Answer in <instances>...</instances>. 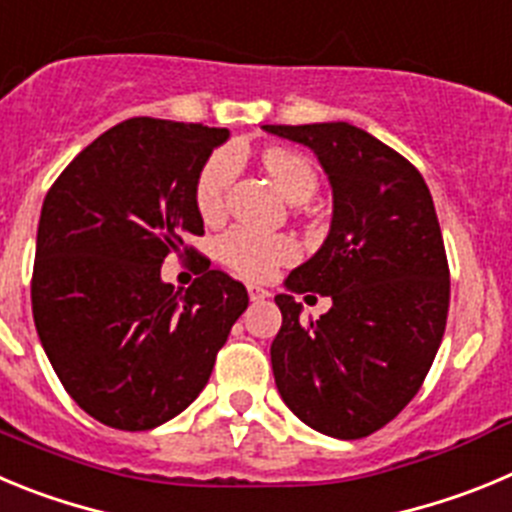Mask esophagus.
<instances>
[{
	"label": "esophagus",
	"instance_id": "esophagus-1",
	"mask_svg": "<svg viewBox=\"0 0 512 512\" xmlns=\"http://www.w3.org/2000/svg\"><path fill=\"white\" fill-rule=\"evenodd\" d=\"M247 293H250L252 303H262L270 298V293H267L265 288H260V285H247Z\"/></svg>",
	"mask_w": 512,
	"mask_h": 512
}]
</instances>
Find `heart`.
<instances>
[{"label": "heart", "instance_id": "heart-1", "mask_svg": "<svg viewBox=\"0 0 512 512\" xmlns=\"http://www.w3.org/2000/svg\"><path fill=\"white\" fill-rule=\"evenodd\" d=\"M262 165L273 178L275 188L290 204H303L316 193L319 178L303 155L267 150L262 155ZM234 176H237V158L229 150H222L206 160L196 181V206L204 219H216L222 214ZM219 255L242 278L260 280L267 278L278 265L296 260L298 247L293 239L280 237V234H260L255 229L237 227L222 237Z\"/></svg>", "mask_w": 512, "mask_h": 512}]
</instances>
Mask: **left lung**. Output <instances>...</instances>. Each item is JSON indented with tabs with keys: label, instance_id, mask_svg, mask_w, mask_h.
<instances>
[{
	"label": "left lung",
	"instance_id": "8db88e82",
	"mask_svg": "<svg viewBox=\"0 0 512 512\" xmlns=\"http://www.w3.org/2000/svg\"><path fill=\"white\" fill-rule=\"evenodd\" d=\"M262 130L311 147L331 186L324 245L275 296V385L313 431L362 439L411 403L444 336L449 265L434 199L403 155L354 124ZM293 292L329 295L332 308L306 322Z\"/></svg>",
	"mask_w": 512,
	"mask_h": 512
}]
</instances>
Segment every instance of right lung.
<instances>
[{
	"label": "right lung",
	"instance_id": "obj_1",
	"mask_svg": "<svg viewBox=\"0 0 512 512\" xmlns=\"http://www.w3.org/2000/svg\"><path fill=\"white\" fill-rule=\"evenodd\" d=\"M224 127L135 117L96 137L43 201L32 316L66 393L91 418L147 431L199 398L245 285L196 255L188 290L160 278L204 234L196 181Z\"/></svg>",
	"mask_w": 512,
	"mask_h": 512
}]
</instances>
